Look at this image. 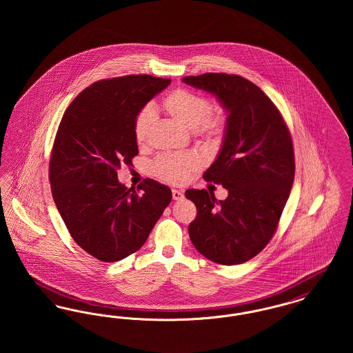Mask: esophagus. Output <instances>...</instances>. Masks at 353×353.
<instances>
[{"instance_id": "34e87169", "label": "esophagus", "mask_w": 353, "mask_h": 353, "mask_svg": "<svg viewBox=\"0 0 353 353\" xmlns=\"http://www.w3.org/2000/svg\"><path fill=\"white\" fill-rule=\"evenodd\" d=\"M172 196H173V200H176V201H180V200L184 199L183 190H179V189H173L172 190Z\"/></svg>"}]
</instances>
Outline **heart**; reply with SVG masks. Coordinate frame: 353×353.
Listing matches in <instances>:
<instances>
[{"label": "heart", "mask_w": 353, "mask_h": 353, "mask_svg": "<svg viewBox=\"0 0 353 353\" xmlns=\"http://www.w3.org/2000/svg\"><path fill=\"white\" fill-rule=\"evenodd\" d=\"M163 108L169 117L174 119L188 130L209 144H217L225 130V117L221 112H212L210 103L200 94L180 88L170 92L163 101ZM154 112L150 107L143 108L134 119V141L139 147H145L150 139ZM199 168V159L194 154L161 156L153 164V172L160 179L181 184L188 176Z\"/></svg>", "instance_id": "b5f03b06"}]
</instances>
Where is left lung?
I'll use <instances>...</instances> for the list:
<instances>
[{"label": "left lung", "mask_w": 353, "mask_h": 353, "mask_svg": "<svg viewBox=\"0 0 353 353\" xmlns=\"http://www.w3.org/2000/svg\"><path fill=\"white\" fill-rule=\"evenodd\" d=\"M183 82L214 95L228 112L219 156L203 179L229 194L221 201L205 189L185 192L197 208L189 236L205 258L239 265L262 252L276 230L295 176L291 136L274 103L239 75L208 72Z\"/></svg>", "instance_id": "8db88e82"}]
</instances>
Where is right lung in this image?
<instances>
[{
    "label": "right lung",
    "instance_id": "right-lung-1",
    "mask_svg": "<svg viewBox=\"0 0 353 353\" xmlns=\"http://www.w3.org/2000/svg\"><path fill=\"white\" fill-rule=\"evenodd\" d=\"M170 79L127 75L91 84L68 105L51 152L52 199L74 241L94 258L117 262L137 252L172 200L167 185L137 189L118 180L139 153L134 123Z\"/></svg>",
    "mask_w": 353,
    "mask_h": 353
}]
</instances>
